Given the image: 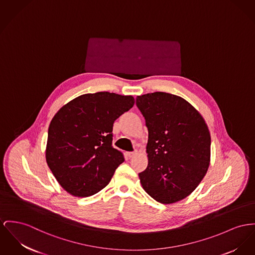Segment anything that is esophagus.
<instances>
[{"label":"esophagus","instance_id":"1","mask_svg":"<svg viewBox=\"0 0 255 255\" xmlns=\"http://www.w3.org/2000/svg\"><path fill=\"white\" fill-rule=\"evenodd\" d=\"M135 154L136 152H128V153H127V156L130 158V157H133Z\"/></svg>","mask_w":255,"mask_h":255}]
</instances>
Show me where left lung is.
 Wrapping results in <instances>:
<instances>
[{
  "instance_id": "8db88e82",
  "label": "left lung",
  "mask_w": 255,
  "mask_h": 255,
  "mask_svg": "<svg viewBox=\"0 0 255 255\" xmlns=\"http://www.w3.org/2000/svg\"><path fill=\"white\" fill-rule=\"evenodd\" d=\"M146 121L148 166L139 173L155 201L172 204L188 196L202 181L211 157V135L201 114L181 97L155 92L138 96Z\"/></svg>"
}]
</instances>
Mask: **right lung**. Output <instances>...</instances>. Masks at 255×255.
<instances>
[{"mask_svg":"<svg viewBox=\"0 0 255 255\" xmlns=\"http://www.w3.org/2000/svg\"><path fill=\"white\" fill-rule=\"evenodd\" d=\"M134 104L131 96L99 92L65 104L48 128L46 162L69 194L88 197L106 187L125 158L113 148V124Z\"/></svg>","mask_w":255,"mask_h":255,"instance_id":"obj_1","label":"right lung"}]
</instances>
